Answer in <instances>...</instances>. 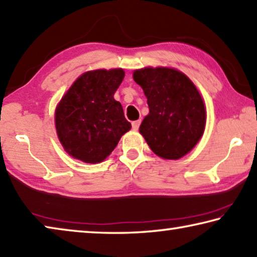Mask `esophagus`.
Here are the masks:
<instances>
[{"instance_id": "obj_1", "label": "esophagus", "mask_w": 257, "mask_h": 257, "mask_svg": "<svg viewBox=\"0 0 257 257\" xmlns=\"http://www.w3.org/2000/svg\"><path fill=\"white\" fill-rule=\"evenodd\" d=\"M141 125V120H136V121H133L132 123V127L134 130H138V128H140Z\"/></svg>"}]
</instances>
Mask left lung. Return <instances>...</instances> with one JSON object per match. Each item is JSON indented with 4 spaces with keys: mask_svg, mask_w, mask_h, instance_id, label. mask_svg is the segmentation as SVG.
<instances>
[{
    "mask_svg": "<svg viewBox=\"0 0 257 257\" xmlns=\"http://www.w3.org/2000/svg\"><path fill=\"white\" fill-rule=\"evenodd\" d=\"M143 88L150 113L140 133L157 156L176 160L192 150L202 136L206 109L189 77L173 68H143L134 73Z\"/></svg>",
    "mask_w": 257,
    "mask_h": 257,
    "instance_id": "left-lung-1",
    "label": "left lung"
}]
</instances>
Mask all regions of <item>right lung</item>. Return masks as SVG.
Listing matches in <instances>:
<instances>
[{
  "label": "right lung",
  "instance_id": "add662e5",
  "mask_svg": "<svg viewBox=\"0 0 257 257\" xmlns=\"http://www.w3.org/2000/svg\"><path fill=\"white\" fill-rule=\"evenodd\" d=\"M123 70L84 73L73 83L56 109L60 143L73 158L98 164L111 154L132 128L121 104L113 98Z\"/></svg>",
  "mask_w": 257,
  "mask_h": 257
}]
</instances>
